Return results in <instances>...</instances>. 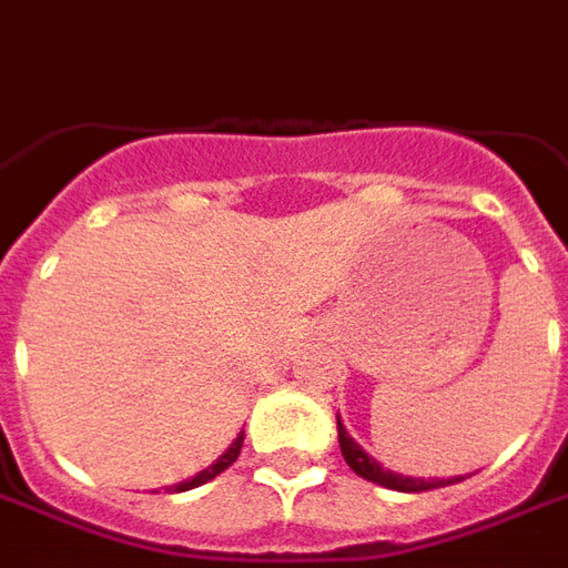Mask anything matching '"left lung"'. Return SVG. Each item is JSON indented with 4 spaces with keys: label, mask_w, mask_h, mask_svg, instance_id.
<instances>
[{
    "label": "left lung",
    "mask_w": 568,
    "mask_h": 568,
    "mask_svg": "<svg viewBox=\"0 0 568 568\" xmlns=\"http://www.w3.org/2000/svg\"><path fill=\"white\" fill-rule=\"evenodd\" d=\"M337 436H339V452L346 457V464L358 473L361 478H367L373 485L388 487V490H400V494H422V490H434V487H445V485H455L460 478H430V481H424V478H409V476H397V473H388V469H382L373 457L361 448L352 436L346 434V427L339 424L337 418Z\"/></svg>",
    "instance_id": "1"
}]
</instances>
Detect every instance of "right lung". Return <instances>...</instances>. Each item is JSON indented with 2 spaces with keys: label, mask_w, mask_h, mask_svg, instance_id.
<instances>
[{
  "label": "right lung",
  "mask_w": 568,
  "mask_h": 568,
  "mask_svg": "<svg viewBox=\"0 0 568 568\" xmlns=\"http://www.w3.org/2000/svg\"><path fill=\"white\" fill-rule=\"evenodd\" d=\"M241 448H243V434L237 436L234 443H231L229 452H225V455H222L220 460H216V464L207 466V469H201L199 476L189 478V481H180V485H174V487H171V490H178V494H180V490H192V487H199V485H204V481H210V478H216L222 473V469H229V466L234 464V460H237V455H241Z\"/></svg>",
  "instance_id": "add662e5"
}]
</instances>
